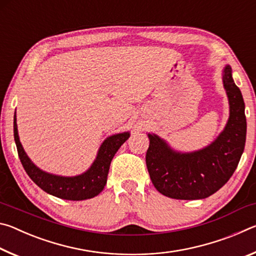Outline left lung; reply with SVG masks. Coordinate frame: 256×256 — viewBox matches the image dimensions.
Listing matches in <instances>:
<instances>
[{
	"label": "left lung",
	"instance_id": "left-lung-1",
	"mask_svg": "<svg viewBox=\"0 0 256 256\" xmlns=\"http://www.w3.org/2000/svg\"><path fill=\"white\" fill-rule=\"evenodd\" d=\"M222 82L229 100V118L211 144L183 154L172 150L156 134H148L146 168L162 196L177 200L206 198L222 188L237 168L246 141L245 104L229 66L224 68Z\"/></svg>",
	"mask_w": 256,
	"mask_h": 256
}]
</instances>
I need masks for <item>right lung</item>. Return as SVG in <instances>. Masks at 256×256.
I'll use <instances>...</instances> for the list:
<instances>
[{
    "label": "right lung",
    "mask_w": 256,
    "mask_h": 256,
    "mask_svg": "<svg viewBox=\"0 0 256 256\" xmlns=\"http://www.w3.org/2000/svg\"><path fill=\"white\" fill-rule=\"evenodd\" d=\"M14 134L20 162L34 183H36L46 193L71 201L86 200L94 198L102 192L106 185L112 159L114 158L120 146L130 136L128 132H124L107 138L99 148L97 157L88 170L81 175L66 177L42 172L29 159L19 140L16 115L14 120Z\"/></svg>",
    "instance_id": "1"
}]
</instances>
